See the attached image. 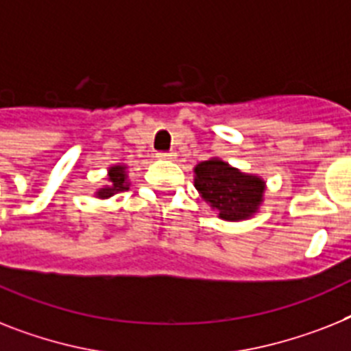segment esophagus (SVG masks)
Here are the masks:
<instances>
[{
	"instance_id": "34e87169",
	"label": "esophagus",
	"mask_w": 351,
	"mask_h": 351,
	"mask_svg": "<svg viewBox=\"0 0 351 351\" xmlns=\"http://www.w3.org/2000/svg\"><path fill=\"white\" fill-rule=\"evenodd\" d=\"M158 158L159 159H172L173 152H158Z\"/></svg>"
}]
</instances>
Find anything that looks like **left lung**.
Instances as JSON below:
<instances>
[{"label": "left lung", "mask_w": 351, "mask_h": 351, "mask_svg": "<svg viewBox=\"0 0 351 351\" xmlns=\"http://www.w3.org/2000/svg\"><path fill=\"white\" fill-rule=\"evenodd\" d=\"M195 188L224 221H245L258 211L265 181L258 176L240 172L219 158L202 161L193 169Z\"/></svg>", "instance_id": "1"}]
</instances>
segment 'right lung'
<instances>
[{
  "mask_svg": "<svg viewBox=\"0 0 351 351\" xmlns=\"http://www.w3.org/2000/svg\"><path fill=\"white\" fill-rule=\"evenodd\" d=\"M109 176V182L107 186L100 188L97 192L98 199H107V197H112L114 193L123 192V190H129V182H127V173H125V165H114L107 172Z\"/></svg>",
  "mask_w": 351,
  "mask_h": 351,
  "instance_id": "add662e5",
  "label": "right lung"
}]
</instances>
